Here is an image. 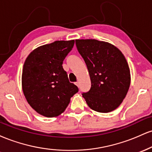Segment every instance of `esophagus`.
<instances>
[{"mask_svg":"<svg viewBox=\"0 0 152 152\" xmlns=\"http://www.w3.org/2000/svg\"><path fill=\"white\" fill-rule=\"evenodd\" d=\"M75 84H76L78 87L79 86V83H78V82H76V83H75Z\"/></svg>","mask_w":152,"mask_h":152,"instance_id":"34e87169","label":"esophagus"}]
</instances>
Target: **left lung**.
Returning <instances> with one entry per match:
<instances>
[{"instance_id":"obj_1","label":"left lung","mask_w":152,"mask_h":152,"mask_svg":"<svg viewBox=\"0 0 152 152\" xmlns=\"http://www.w3.org/2000/svg\"><path fill=\"white\" fill-rule=\"evenodd\" d=\"M78 51L87 66L91 87L83 97L91 109L108 113L118 107L129 88L130 70L121 50L95 39L76 40Z\"/></svg>"}]
</instances>
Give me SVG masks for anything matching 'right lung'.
<instances>
[{
	"label": "right lung",
	"mask_w": 152,
	"mask_h": 152,
	"mask_svg": "<svg viewBox=\"0 0 152 152\" xmlns=\"http://www.w3.org/2000/svg\"><path fill=\"white\" fill-rule=\"evenodd\" d=\"M74 45V40L56 41L38 47L24 63L22 88L28 103L36 112L54 117L65 111L78 91L69 82L62 64Z\"/></svg>",
	"instance_id": "right-lung-1"
}]
</instances>
